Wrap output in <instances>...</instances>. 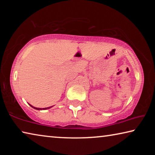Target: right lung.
Masks as SVG:
<instances>
[{
    "label": "right lung",
    "instance_id": "right-lung-1",
    "mask_svg": "<svg viewBox=\"0 0 155 155\" xmlns=\"http://www.w3.org/2000/svg\"><path fill=\"white\" fill-rule=\"evenodd\" d=\"M31 105V104H30ZM31 107H33V106H31ZM52 107H48V108H43V109H41V108H36V107H33L34 109H37V110H42V109H50V108H51Z\"/></svg>",
    "mask_w": 155,
    "mask_h": 155
}]
</instances>
